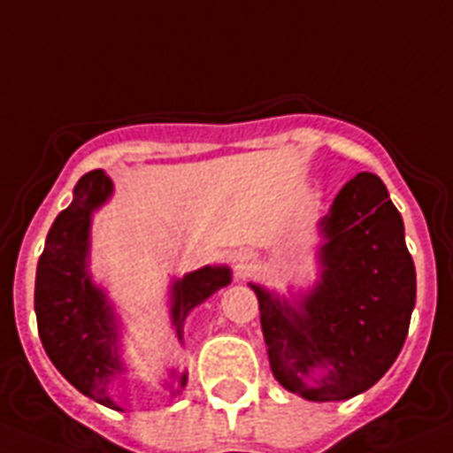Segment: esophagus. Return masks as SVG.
<instances>
[{"mask_svg":"<svg viewBox=\"0 0 453 453\" xmlns=\"http://www.w3.org/2000/svg\"><path fill=\"white\" fill-rule=\"evenodd\" d=\"M253 265H255V255L250 253V250H242V253L234 255V269H237L242 275L249 273V271L253 269Z\"/></svg>","mask_w":453,"mask_h":453,"instance_id":"34e87169","label":"esophagus"}]
</instances>
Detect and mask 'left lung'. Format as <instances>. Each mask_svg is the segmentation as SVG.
Listing matches in <instances>:
<instances>
[{
    "instance_id": "8db88e82",
    "label": "left lung",
    "mask_w": 453,
    "mask_h": 453,
    "mask_svg": "<svg viewBox=\"0 0 453 453\" xmlns=\"http://www.w3.org/2000/svg\"><path fill=\"white\" fill-rule=\"evenodd\" d=\"M324 275L303 312L253 285L278 383L308 401H342L379 383L406 342L415 265L403 221L373 173L344 184L321 221ZM314 368L322 373L307 383Z\"/></svg>"
}]
</instances>
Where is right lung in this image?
<instances>
[{"mask_svg":"<svg viewBox=\"0 0 453 453\" xmlns=\"http://www.w3.org/2000/svg\"><path fill=\"white\" fill-rule=\"evenodd\" d=\"M111 194V180L104 171H90L74 187L70 207L54 219L47 232L45 250L36 269L38 335L42 349L63 379L81 395L102 406H118L109 396V383L125 372L116 353V330L104 294L93 287L86 273L90 211ZM230 282V269L204 266L173 287V324L182 340L187 314L207 296ZM182 385L187 376H182Z\"/></svg>","mask_w":453,"mask_h":453,"instance_id":"add662e5","label":"right lung"}]
</instances>
